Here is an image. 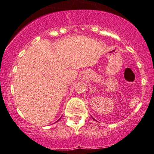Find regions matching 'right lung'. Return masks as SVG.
<instances>
[{
  "label": "right lung",
  "mask_w": 154,
  "mask_h": 154,
  "mask_svg": "<svg viewBox=\"0 0 154 154\" xmlns=\"http://www.w3.org/2000/svg\"><path fill=\"white\" fill-rule=\"evenodd\" d=\"M60 119H59V120H60ZM59 120H58V121H59ZM58 121H57V122H58Z\"/></svg>",
  "instance_id": "1"
}]
</instances>
